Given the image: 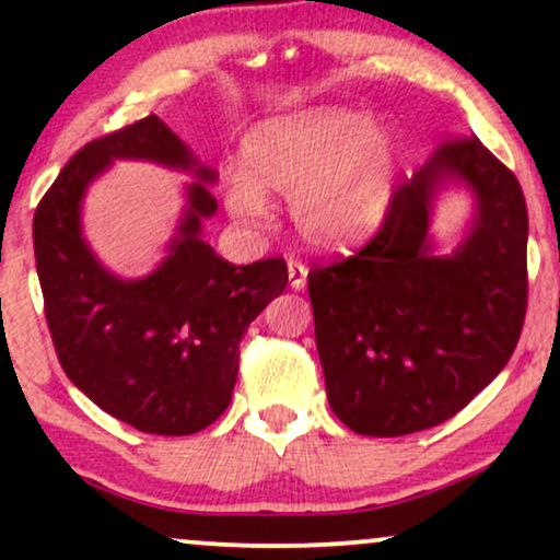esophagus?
Segmentation results:
<instances>
[{
	"label": "esophagus",
	"mask_w": 560,
	"mask_h": 560,
	"mask_svg": "<svg viewBox=\"0 0 560 560\" xmlns=\"http://www.w3.org/2000/svg\"><path fill=\"white\" fill-rule=\"evenodd\" d=\"M287 271H289V287L298 289V292H300V289H305V284H307V266H305V262L289 258L287 260Z\"/></svg>",
	"instance_id": "34e87169"
}]
</instances>
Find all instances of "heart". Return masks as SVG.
Masks as SVG:
<instances>
[{"label": "heart", "mask_w": 560, "mask_h": 560, "mask_svg": "<svg viewBox=\"0 0 560 560\" xmlns=\"http://www.w3.org/2000/svg\"><path fill=\"white\" fill-rule=\"evenodd\" d=\"M405 158L395 128L350 107H313L262 120L242 141V173L223 202L244 226L268 218L266 195L292 199V221L318 247L371 240L387 221Z\"/></svg>", "instance_id": "1"}]
</instances>
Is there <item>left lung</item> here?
<instances>
[{
  "label": "left lung",
  "mask_w": 560,
  "mask_h": 560,
  "mask_svg": "<svg viewBox=\"0 0 560 560\" xmlns=\"http://www.w3.org/2000/svg\"><path fill=\"white\" fill-rule=\"evenodd\" d=\"M466 188L472 218L442 254L435 199ZM526 218L516 176L477 137L442 144L395 191L358 255L311 268L326 395L365 436L432 429L466 408L513 355L526 313Z\"/></svg>",
  "instance_id": "1"
}]
</instances>
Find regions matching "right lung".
<instances>
[{"mask_svg": "<svg viewBox=\"0 0 560 560\" xmlns=\"http://www.w3.org/2000/svg\"><path fill=\"white\" fill-rule=\"evenodd\" d=\"M115 159L186 172L185 210L166 258L141 280L113 275L82 236V197ZM218 173L158 115L89 141L34 215L44 313L70 382L105 413L147 434L186 436L229 408L240 342L287 287L284 258L231 266L202 240Z\"/></svg>", "mask_w": 560, "mask_h": 560, "instance_id": "1", "label": "right lung"}]
</instances>
